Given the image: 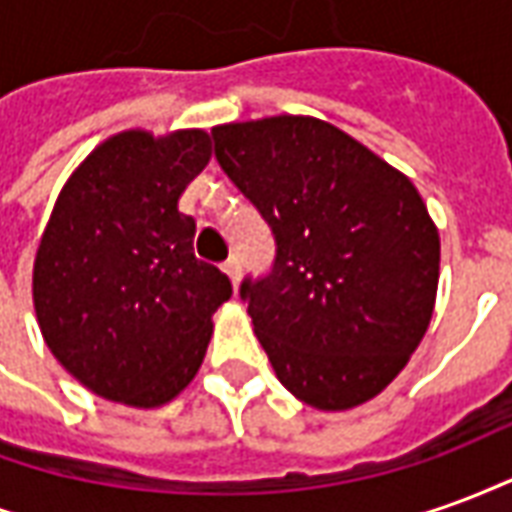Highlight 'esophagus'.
Returning a JSON list of instances; mask_svg holds the SVG:
<instances>
[{"label": "esophagus", "mask_w": 512, "mask_h": 512, "mask_svg": "<svg viewBox=\"0 0 512 512\" xmlns=\"http://www.w3.org/2000/svg\"><path fill=\"white\" fill-rule=\"evenodd\" d=\"M224 274L233 279V285H238V279H241V260L235 255L230 257V260L224 263Z\"/></svg>", "instance_id": "obj_1"}]
</instances>
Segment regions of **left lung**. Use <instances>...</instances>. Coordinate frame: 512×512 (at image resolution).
I'll use <instances>...</instances> for the list:
<instances>
[{
    "label": "left lung",
    "mask_w": 512,
    "mask_h": 512,
    "mask_svg": "<svg viewBox=\"0 0 512 512\" xmlns=\"http://www.w3.org/2000/svg\"><path fill=\"white\" fill-rule=\"evenodd\" d=\"M216 161L266 219L277 255L246 277L282 386L321 411L376 397L428 332L439 230L414 183L315 117L213 128Z\"/></svg>",
    "instance_id": "1"
}]
</instances>
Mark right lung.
I'll return each mask as SVG.
<instances>
[{
	"instance_id": "add662e5",
	"label": "right lung",
	"mask_w": 512,
	"mask_h": 512,
	"mask_svg": "<svg viewBox=\"0 0 512 512\" xmlns=\"http://www.w3.org/2000/svg\"><path fill=\"white\" fill-rule=\"evenodd\" d=\"M211 161L205 131H123L84 158L40 238L32 299L51 354L95 395L169 403L197 376L227 274L194 257L178 211Z\"/></svg>"
}]
</instances>
